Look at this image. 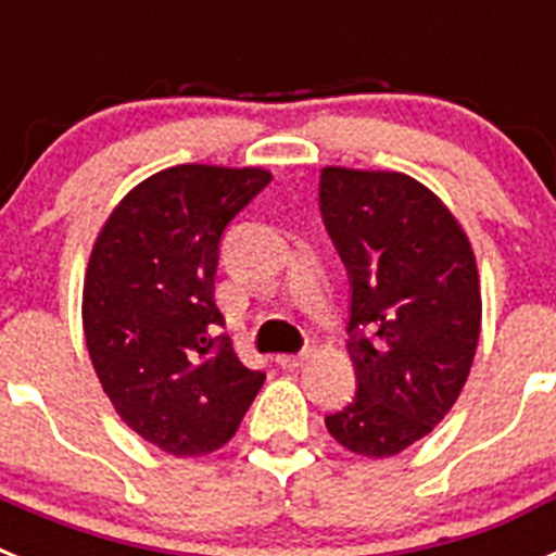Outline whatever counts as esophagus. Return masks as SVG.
Segmentation results:
<instances>
[{
  "label": "esophagus",
  "instance_id": "obj_1",
  "mask_svg": "<svg viewBox=\"0 0 556 556\" xmlns=\"http://www.w3.org/2000/svg\"><path fill=\"white\" fill-rule=\"evenodd\" d=\"M278 365L287 367V370H294V367H303L308 362V353H281V356L275 358Z\"/></svg>",
  "mask_w": 556,
  "mask_h": 556
}]
</instances>
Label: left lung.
I'll return each mask as SVG.
<instances>
[{
    "mask_svg": "<svg viewBox=\"0 0 556 556\" xmlns=\"http://www.w3.org/2000/svg\"><path fill=\"white\" fill-rule=\"evenodd\" d=\"M326 228L351 275L356 397L328 434L384 459L431 434L468 381L481 333L470 239L429 186L390 169L326 166Z\"/></svg>",
    "mask_w": 556,
    "mask_h": 556,
    "instance_id": "left-lung-1",
    "label": "left lung"
}]
</instances>
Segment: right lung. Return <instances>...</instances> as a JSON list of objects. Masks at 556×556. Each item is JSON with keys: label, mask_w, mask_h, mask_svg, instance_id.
<instances>
[{"label": "right lung", "mask_w": 556, "mask_h": 556, "mask_svg": "<svg viewBox=\"0 0 556 556\" xmlns=\"http://www.w3.org/2000/svg\"><path fill=\"white\" fill-rule=\"evenodd\" d=\"M273 180L264 166L180 164L132 186L100 228L83 333L122 424L172 456L223 448L264 384L217 337L219 239Z\"/></svg>", "instance_id": "obj_1"}]
</instances>
